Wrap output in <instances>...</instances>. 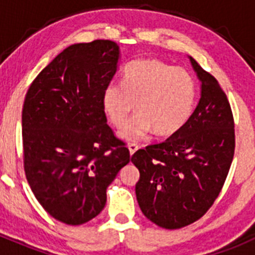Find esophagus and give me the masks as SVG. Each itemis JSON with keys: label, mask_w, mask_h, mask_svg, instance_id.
<instances>
[{"label": "esophagus", "mask_w": 255, "mask_h": 255, "mask_svg": "<svg viewBox=\"0 0 255 255\" xmlns=\"http://www.w3.org/2000/svg\"><path fill=\"white\" fill-rule=\"evenodd\" d=\"M139 149V145L138 144H135V143H131V144H129V150H130V154H134L135 152H136V150Z\"/></svg>", "instance_id": "obj_1"}]
</instances>
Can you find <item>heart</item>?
<instances>
[{
    "label": "heart",
    "mask_w": 255,
    "mask_h": 255,
    "mask_svg": "<svg viewBox=\"0 0 255 255\" xmlns=\"http://www.w3.org/2000/svg\"><path fill=\"white\" fill-rule=\"evenodd\" d=\"M197 85L185 69L157 58L134 61L126 66L123 84L111 83L102 96V107L108 121L123 129L134 112H139L121 136L139 140L154 130L167 136L182 129L194 110Z\"/></svg>",
    "instance_id": "obj_1"
}]
</instances>
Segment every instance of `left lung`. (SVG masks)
I'll list each match as a JSON object with an SVG mask.
<instances>
[{
  "label": "left lung",
  "mask_w": 255,
  "mask_h": 255,
  "mask_svg": "<svg viewBox=\"0 0 255 255\" xmlns=\"http://www.w3.org/2000/svg\"><path fill=\"white\" fill-rule=\"evenodd\" d=\"M202 97L182 129L132 154L144 216L163 229H181L203 217L224 188L235 153V123L227 96L193 57Z\"/></svg>",
  "instance_id": "obj_1"
}]
</instances>
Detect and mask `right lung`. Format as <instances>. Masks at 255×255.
I'll use <instances>...</instances> for the list:
<instances>
[{"mask_svg":"<svg viewBox=\"0 0 255 255\" xmlns=\"http://www.w3.org/2000/svg\"><path fill=\"white\" fill-rule=\"evenodd\" d=\"M119 53L108 39L73 44L38 74L25 96L26 180L44 211L62 224L78 226L100 215L106 189L130 162L102 107Z\"/></svg>","mask_w":255,"mask_h":255,"instance_id":"obj_1","label":"right lung"}]
</instances>
